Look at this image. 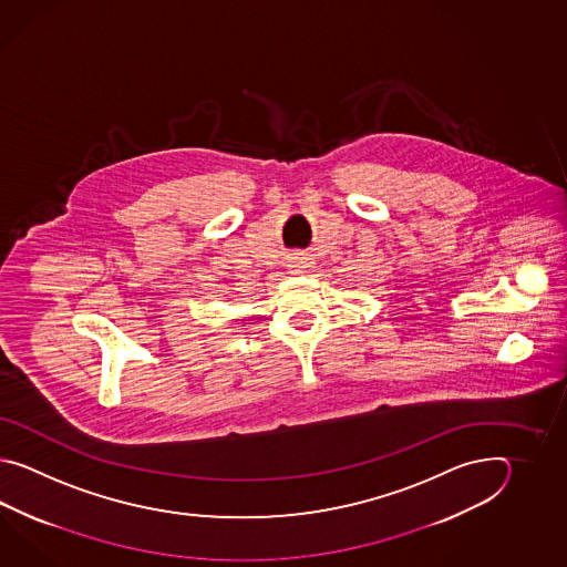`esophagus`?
I'll list each match as a JSON object with an SVG mask.
<instances>
[{
	"label": "esophagus",
	"mask_w": 567,
	"mask_h": 567,
	"mask_svg": "<svg viewBox=\"0 0 567 567\" xmlns=\"http://www.w3.org/2000/svg\"><path fill=\"white\" fill-rule=\"evenodd\" d=\"M312 267V259H310V257H303V255H296V257H291V261H289L291 274H306V271H310Z\"/></svg>",
	"instance_id": "esophagus-1"
}]
</instances>
